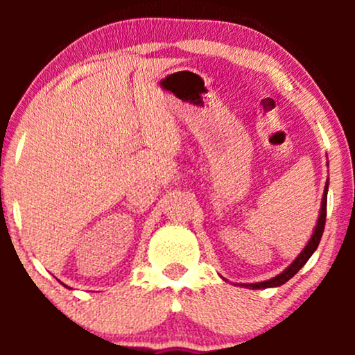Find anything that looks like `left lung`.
Wrapping results in <instances>:
<instances>
[{
    "instance_id": "1",
    "label": "left lung",
    "mask_w": 355,
    "mask_h": 355,
    "mask_svg": "<svg viewBox=\"0 0 355 355\" xmlns=\"http://www.w3.org/2000/svg\"><path fill=\"white\" fill-rule=\"evenodd\" d=\"M327 185H329V180L325 183V189H324V197H322V207H320V215H319V220H317V225H315V230H313L311 240H309V243L305 245V248L302 252H300L299 257L294 260V262L291 263L282 274L275 275L274 279L270 280H266V282H257V284H247L245 287L248 288H268V287H279V285H282L287 282V280H291L292 277H294L297 272L302 268L305 263H307V260L311 259V255L313 252L317 250V247H319V242L322 239V234H324V227H325V217H327Z\"/></svg>"
}]
</instances>
